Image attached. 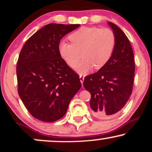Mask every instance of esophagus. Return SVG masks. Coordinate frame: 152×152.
Listing matches in <instances>:
<instances>
[{
	"label": "esophagus",
	"mask_w": 152,
	"mask_h": 152,
	"mask_svg": "<svg viewBox=\"0 0 152 152\" xmlns=\"http://www.w3.org/2000/svg\"><path fill=\"white\" fill-rule=\"evenodd\" d=\"M80 82L82 83V84H83V82H84V76L82 75H80Z\"/></svg>",
	"instance_id": "1"
}]
</instances>
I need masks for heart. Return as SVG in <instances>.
I'll use <instances>...</instances> for the list:
<instances>
[{
    "label": "heart",
    "mask_w": 152,
    "mask_h": 152,
    "mask_svg": "<svg viewBox=\"0 0 152 152\" xmlns=\"http://www.w3.org/2000/svg\"><path fill=\"white\" fill-rule=\"evenodd\" d=\"M69 39L71 43H60V56L72 68L84 57L77 68L80 74H85L93 67L95 70L104 67L111 59L116 45L115 35L108 28L82 27L70 34Z\"/></svg>",
    "instance_id": "heart-1"
}]
</instances>
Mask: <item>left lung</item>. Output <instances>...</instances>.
<instances>
[{
  "mask_svg": "<svg viewBox=\"0 0 152 152\" xmlns=\"http://www.w3.org/2000/svg\"><path fill=\"white\" fill-rule=\"evenodd\" d=\"M116 38L111 59L97 72L85 77L84 84L91 95L90 106L95 117L107 119L116 115L132 95L135 61L132 45L119 27L108 23Z\"/></svg>",
  "mask_w": 152,
  "mask_h": 152,
  "instance_id": "8db88e82",
  "label": "left lung"
}]
</instances>
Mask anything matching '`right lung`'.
<instances>
[{"instance_id":"right-lung-1","label":"right lung","mask_w":152,"mask_h":152,"mask_svg":"<svg viewBox=\"0 0 152 152\" xmlns=\"http://www.w3.org/2000/svg\"><path fill=\"white\" fill-rule=\"evenodd\" d=\"M80 26L48 24L27 40L18 56V95L31 115L41 121L61 119L82 86L79 75L59 51L63 37Z\"/></svg>"}]
</instances>
